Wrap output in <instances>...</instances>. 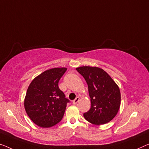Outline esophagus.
<instances>
[{
    "instance_id": "1",
    "label": "esophagus",
    "mask_w": 149,
    "mask_h": 149,
    "mask_svg": "<svg viewBox=\"0 0 149 149\" xmlns=\"http://www.w3.org/2000/svg\"><path fill=\"white\" fill-rule=\"evenodd\" d=\"M79 100V97H75V99L74 100H73V104H76L77 102H78Z\"/></svg>"
}]
</instances>
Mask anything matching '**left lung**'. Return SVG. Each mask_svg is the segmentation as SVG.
<instances>
[{
  "instance_id": "8db88e82",
  "label": "left lung",
  "mask_w": 149,
  "mask_h": 149,
  "mask_svg": "<svg viewBox=\"0 0 149 149\" xmlns=\"http://www.w3.org/2000/svg\"><path fill=\"white\" fill-rule=\"evenodd\" d=\"M76 70L85 79L90 97L91 108L84 114L85 119L96 125L109 123L120 106L118 86L102 69L83 66Z\"/></svg>"
}]
</instances>
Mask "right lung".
Returning a JSON list of instances; mask_svg holds the SVG:
<instances>
[{"mask_svg": "<svg viewBox=\"0 0 149 149\" xmlns=\"http://www.w3.org/2000/svg\"><path fill=\"white\" fill-rule=\"evenodd\" d=\"M67 68L46 70L30 84L25 98V108L31 120L37 126L49 128L63 118L70 100L59 88V79Z\"/></svg>", "mask_w": 149, "mask_h": 149, "instance_id": "right-lung-1", "label": "right lung"}]
</instances>
